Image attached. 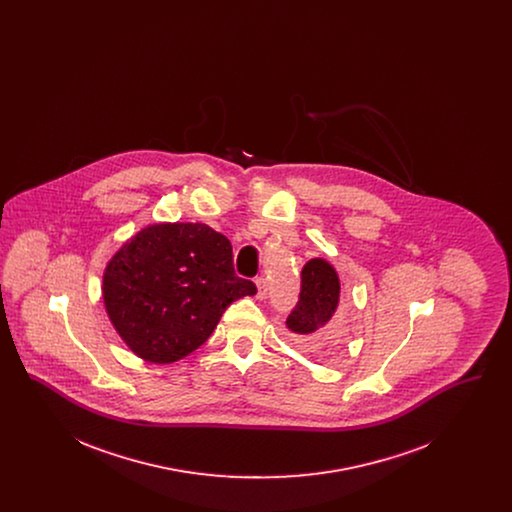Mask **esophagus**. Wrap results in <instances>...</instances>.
Listing matches in <instances>:
<instances>
[{
	"label": "esophagus",
	"instance_id": "1",
	"mask_svg": "<svg viewBox=\"0 0 512 512\" xmlns=\"http://www.w3.org/2000/svg\"><path fill=\"white\" fill-rule=\"evenodd\" d=\"M255 286H257V299H267V295H268L267 278H263V276H259V278H257V280H255Z\"/></svg>",
	"mask_w": 512,
	"mask_h": 512
}]
</instances>
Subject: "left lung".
<instances>
[{"label":"left lung","mask_w":512,"mask_h":512,"mask_svg":"<svg viewBox=\"0 0 512 512\" xmlns=\"http://www.w3.org/2000/svg\"><path fill=\"white\" fill-rule=\"evenodd\" d=\"M340 292V276L326 259L315 257L305 263L299 301L286 326L311 355H328L345 338L338 317Z\"/></svg>","instance_id":"left-lung-1"}]
</instances>
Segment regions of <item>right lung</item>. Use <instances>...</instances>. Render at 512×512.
<instances>
[{
	"label": "right lung",
	"instance_id": "add662e5",
	"mask_svg": "<svg viewBox=\"0 0 512 512\" xmlns=\"http://www.w3.org/2000/svg\"><path fill=\"white\" fill-rule=\"evenodd\" d=\"M101 290L117 334L153 365L194 353L232 301L257 293L236 276L228 238L201 222L142 228L107 263Z\"/></svg>",
	"mask_w": 512,
	"mask_h": 512
}]
</instances>
